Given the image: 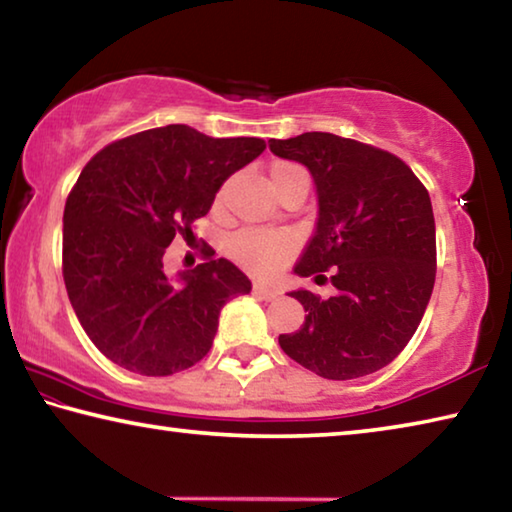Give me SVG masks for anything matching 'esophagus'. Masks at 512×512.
<instances>
[{
    "instance_id": "obj_1",
    "label": "esophagus",
    "mask_w": 512,
    "mask_h": 512,
    "mask_svg": "<svg viewBox=\"0 0 512 512\" xmlns=\"http://www.w3.org/2000/svg\"><path fill=\"white\" fill-rule=\"evenodd\" d=\"M253 293L257 298H262V300H275L277 296H280V291L277 289H273V287H268V284H253Z\"/></svg>"
}]
</instances>
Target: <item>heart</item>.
I'll return each mask as SVG.
<instances>
[{
	"mask_svg": "<svg viewBox=\"0 0 512 512\" xmlns=\"http://www.w3.org/2000/svg\"><path fill=\"white\" fill-rule=\"evenodd\" d=\"M271 183L275 194L291 185H309V173L305 167L296 162H275L271 167ZM225 189L219 192V201H223ZM228 253L250 273L257 275H273L287 259L291 257V244L287 237L275 235V232H262V230H244L230 239Z\"/></svg>",
	"mask_w": 512,
	"mask_h": 512,
	"instance_id": "heart-1",
	"label": "heart"
}]
</instances>
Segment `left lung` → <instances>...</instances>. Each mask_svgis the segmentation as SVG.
<instances>
[{
  "label": "left lung",
  "instance_id": "1",
  "mask_svg": "<svg viewBox=\"0 0 512 512\" xmlns=\"http://www.w3.org/2000/svg\"><path fill=\"white\" fill-rule=\"evenodd\" d=\"M275 155L305 164L316 185V232L300 277L323 275L332 298L298 289L305 323L280 348L325 379H357L400 354L418 329L436 282L431 198L397 155L332 133L268 140Z\"/></svg>",
  "mask_w": 512,
  "mask_h": 512
}]
</instances>
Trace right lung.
I'll list each match as a JSON object with an SVG mask.
<instances>
[{"label":"right lung","instance_id":"1","mask_svg":"<svg viewBox=\"0 0 512 512\" xmlns=\"http://www.w3.org/2000/svg\"><path fill=\"white\" fill-rule=\"evenodd\" d=\"M264 149L259 137L169 124L112 142L85 164L65 203L63 277L85 334L112 363L167 377L210 352L223 305L253 284L212 248L176 280L162 257L176 235L194 237L221 185Z\"/></svg>","mask_w":512,"mask_h":512}]
</instances>
